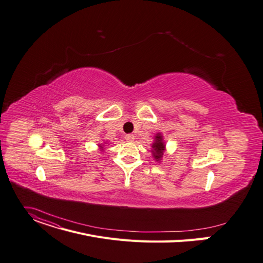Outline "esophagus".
<instances>
[{
	"label": "esophagus",
	"instance_id": "obj_1",
	"mask_svg": "<svg viewBox=\"0 0 263 263\" xmlns=\"http://www.w3.org/2000/svg\"><path fill=\"white\" fill-rule=\"evenodd\" d=\"M134 139H135V137H134L133 134H128V135H126V140H127V141H133Z\"/></svg>",
	"mask_w": 263,
	"mask_h": 263
}]
</instances>
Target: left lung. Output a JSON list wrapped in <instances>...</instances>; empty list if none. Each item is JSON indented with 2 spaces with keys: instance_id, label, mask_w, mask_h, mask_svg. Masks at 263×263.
<instances>
[{
  "instance_id": "left-lung-1",
  "label": "left lung",
  "mask_w": 263,
  "mask_h": 263,
  "mask_svg": "<svg viewBox=\"0 0 263 263\" xmlns=\"http://www.w3.org/2000/svg\"><path fill=\"white\" fill-rule=\"evenodd\" d=\"M152 156L153 158L159 162L162 159L163 153L165 152V144L163 142V137L161 133H156L154 136V141L152 144Z\"/></svg>"
}]
</instances>
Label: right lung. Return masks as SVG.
Returning <instances> with one entry per match:
<instances>
[{"label":"right lung","instance_id":"add662e5","mask_svg":"<svg viewBox=\"0 0 263 263\" xmlns=\"http://www.w3.org/2000/svg\"><path fill=\"white\" fill-rule=\"evenodd\" d=\"M106 144H108V142H106V141H104V144H99V148H100V150L103 152L106 148H104V146L106 145Z\"/></svg>","mask_w":263,"mask_h":263}]
</instances>
